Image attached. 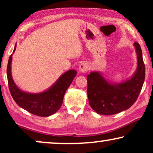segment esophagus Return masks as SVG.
<instances>
[{
  "label": "esophagus",
  "instance_id": "34e87169",
  "mask_svg": "<svg viewBox=\"0 0 153 153\" xmlns=\"http://www.w3.org/2000/svg\"><path fill=\"white\" fill-rule=\"evenodd\" d=\"M79 71L81 73H85L90 70V67L86 62H83L79 65Z\"/></svg>",
  "mask_w": 153,
  "mask_h": 153
}]
</instances>
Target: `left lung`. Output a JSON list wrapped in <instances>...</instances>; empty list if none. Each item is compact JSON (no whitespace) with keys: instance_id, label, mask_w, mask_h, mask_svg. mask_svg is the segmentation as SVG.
<instances>
[{"instance_id":"1","label":"left lung","mask_w":153,"mask_h":153,"mask_svg":"<svg viewBox=\"0 0 153 153\" xmlns=\"http://www.w3.org/2000/svg\"><path fill=\"white\" fill-rule=\"evenodd\" d=\"M138 66L130 79L115 84L108 82L99 72L87 76L88 97L90 106L97 114L114 115L128 109L137 101L144 80L146 69L139 44L134 42Z\"/></svg>"}]
</instances>
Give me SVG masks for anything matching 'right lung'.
Returning a JSON list of instances; mask_svg holds the SVG:
<instances>
[{"mask_svg":"<svg viewBox=\"0 0 153 153\" xmlns=\"http://www.w3.org/2000/svg\"><path fill=\"white\" fill-rule=\"evenodd\" d=\"M16 49L14 47L13 53ZM12 56H10L7 67L8 86L11 95L20 107L30 114L38 116L47 117L55 114L63 101L65 93L76 75V71L70 70L58 79L53 86L43 93L30 94L25 93L14 83L11 74Z\"/></svg>","mask_w":153,"mask_h":153,"instance_id":"add662e5","label":"right lung"}]
</instances>
